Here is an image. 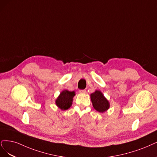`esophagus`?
<instances>
[{
	"mask_svg": "<svg viewBox=\"0 0 157 157\" xmlns=\"http://www.w3.org/2000/svg\"><path fill=\"white\" fill-rule=\"evenodd\" d=\"M79 93L81 94H85V93H86V90H79Z\"/></svg>",
	"mask_w": 157,
	"mask_h": 157,
	"instance_id": "34e87169",
	"label": "esophagus"
}]
</instances>
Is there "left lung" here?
I'll return each instance as SVG.
<instances>
[{"mask_svg": "<svg viewBox=\"0 0 157 157\" xmlns=\"http://www.w3.org/2000/svg\"><path fill=\"white\" fill-rule=\"evenodd\" d=\"M90 99L94 108L100 113H104L109 108V101L100 90H95V92L90 94Z\"/></svg>", "mask_w": 157, "mask_h": 157, "instance_id": "1", "label": "left lung"}]
</instances>
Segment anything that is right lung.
Segmentation results:
<instances>
[{
    "label": "right lung",
    "mask_w": 157,
    "mask_h": 157,
    "mask_svg": "<svg viewBox=\"0 0 157 157\" xmlns=\"http://www.w3.org/2000/svg\"><path fill=\"white\" fill-rule=\"evenodd\" d=\"M75 94L74 91L64 90L60 93L58 98L55 100V104L61 110L68 109L72 104L73 97Z\"/></svg>",
    "instance_id": "right-lung-1"
}]
</instances>
